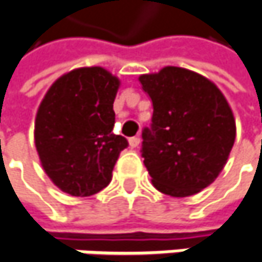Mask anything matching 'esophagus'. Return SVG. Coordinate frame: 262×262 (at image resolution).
I'll list each match as a JSON object with an SVG mask.
<instances>
[{"label": "esophagus", "mask_w": 262, "mask_h": 262, "mask_svg": "<svg viewBox=\"0 0 262 262\" xmlns=\"http://www.w3.org/2000/svg\"><path fill=\"white\" fill-rule=\"evenodd\" d=\"M139 144H141V138H139V136H133V138L129 139V145H130L132 148H136Z\"/></svg>", "instance_id": "1"}]
</instances>
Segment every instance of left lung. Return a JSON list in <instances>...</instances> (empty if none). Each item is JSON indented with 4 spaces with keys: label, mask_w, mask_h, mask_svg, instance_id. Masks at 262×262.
I'll return each instance as SVG.
<instances>
[{
    "label": "left lung",
    "mask_w": 262,
    "mask_h": 262,
    "mask_svg": "<svg viewBox=\"0 0 262 262\" xmlns=\"http://www.w3.org/2000/svg\"><path fill=\"white\" fill-rule=\"evenodd\" d=\"M139 83L152 102L141 152L154 187L173 197L206 188L234 144L236 123L228 102L208 78L177 67L141 75Z\"/></svg>",
    "instance_id": "left-lung-1"
}]
</instances>
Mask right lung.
Returning a JSON list of instances; mask_svg holds the SVG:
<instances>
[{
	"instance_id": "add662e5",
	"label": "right lung",
	"mask_w": 262,
	"mask_h": 262,
	"mask_svg": "<svg viewBox=\"0 0 262 262\" xmlns=\"http://www.w3.org/2000/svg\"><path fill=\"white\" fill-rule=\"evenodd\" d=\"M120 81L99 67L65 74L46 93L35 118V146L46 173L62 191L85 197L103 190L120 152L113 103Z\"/></svg>"
}]
</instances>
